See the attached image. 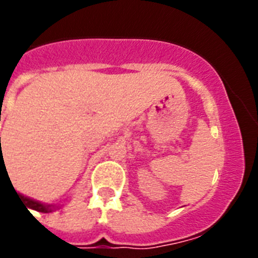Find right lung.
I'll return each instance as SVG.
<instances>
[{
  "mask_svg": "<svg viewBox=\"0 0 258 258\" xmlns=\"http://www.w3.org/2000/svg\"><path fill=\"white\" fill-rule=\"evenodd\" d=\"M1 162H2V157H1ZM17 192V191H16ZM17 196H20L18 198L25 204L26 209H32V210H36V212H40V213H50L53 212V210H56V209L58 208V206H56V205H49V204H42V202H38V201L36 200H32V198H29V197H25L22 196L21 192H18Z\"/></svg>",
  "mask_w": 258,
  "mask_h": 258,
  "instance_id": "add662e5",
  "label": "right lung"
}]
</instances>
